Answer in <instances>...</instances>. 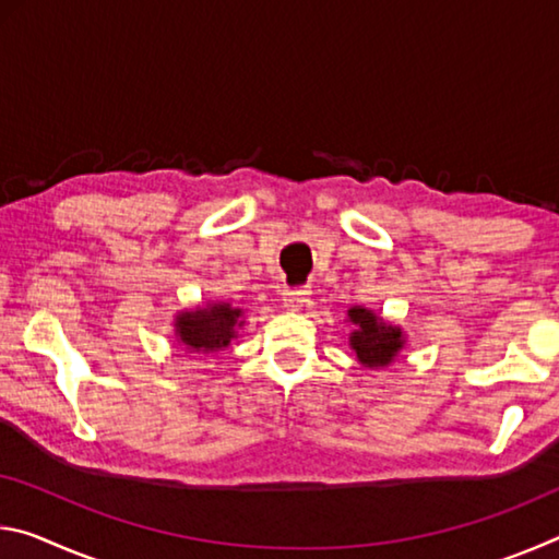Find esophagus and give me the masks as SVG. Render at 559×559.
<instances>
[{
  "label": "esophagus",
  "mask_w": 559,
  "mask_h": 559,
  "mask_svg": "<svg viewBox=\"0 0 559 559\" xmlns=\"http://www.w3.org/2000/svg\"><path fill=\"white\" fill-rule=\"evenodd\" d=\"M310 290L308 288H286L283 290V306L288 310H300L308 302Z\"/></svg>",
  "instance_id": "obj_1"
}]
</instances>
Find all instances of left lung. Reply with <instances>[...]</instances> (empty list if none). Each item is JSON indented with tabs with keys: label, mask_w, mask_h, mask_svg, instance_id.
Returning <instances> with one entry per match:
<instances>
[{
	"label": "left lung",
	"mask_w": 559,
	"mask_h": 559,
	"mask_svg": "<svg viewBox=\"0 0 559 559\" xmlns=\"http://www.w3.org/2000/svg\"><path fill=\"white\" fill-rule=\"evenodd\" d=\"M349 323L355 325L353 335H349V347L365 367H386L394 362L404 347V333L402 328L386 323L374 310H367L362 306H355L347 310Z\"/></svg>",
	"instance_id": "1"
}]
</instances>
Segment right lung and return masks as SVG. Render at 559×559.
Segmentation results:
<instances>
[{
  "instance_id": "obj_1",
  "label": "right lung",
  "mask_w": 559,
  "mask_h": 559,
  "mask_svg": "<svg viewBox=\"0 0 559 559\" xmlns=\"http://www.w3.org/2000/svg\"><path fill=\"white\" fill-rule=\"evenodd\" d=\"M243 325V310L229 300H214L202 308L182 310L175 318V335L194 353H216L236 337Z\"/></svg>"
}]
</instances>
